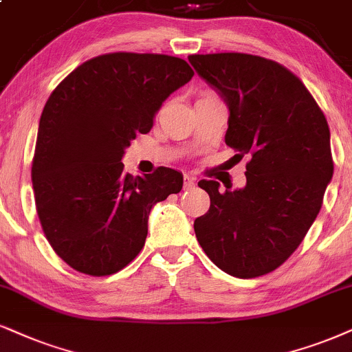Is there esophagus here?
Returning <instances> with one entry per match:
<instances>
[{
    "label": "esophagus",
    "mask_w": 352,
    "mask_h": 352,
    "mask_svg": "<svg viewBox=\"0 0 352 352\" xmlns=\"http://www.w3.org/2000/svg\"><path fill=\"white\" fill-rule=\"evenodd\" d=\"M197 185V179H195V177H191V175H185L184 177V188H191V186H195Z\"/></svg>",
    "instance_id": "1"
}]
</instances>
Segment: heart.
<instances>
[{
  "label": "heart",
  "mask_w": 352,
  "mask_h": 352,
  "mask_svg": "<svg viewBox=\"0 0 352 352\" xmlns=\"http://www.w3.org/2000/svg\"><path fill=\"white\" fill-rule=\"evenodd\" d=\"M203 97H204V96H203Z\"/></svg>",
  "instance_id": "1"
}]
</instances>
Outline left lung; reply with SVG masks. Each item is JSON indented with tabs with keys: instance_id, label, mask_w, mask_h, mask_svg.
<instances>
[{
	"instance_id": "obj_1",
	"label": "left lung",
	"mask_w": 352,
	"mask_h": 352,
	"mask_svg": "<svg viewBox=\"0 0 352 352\" xmlns=\"http://www.w3.org/2000/svg\"><path fill=\"white\" fill-rule=\"evenodd\" d=\"M188 61L228 105L226 144L250 155L243 188L199 182L211 206L195 234L224 273L263 276L294 253L320 212L333 177L330 128L300 79L276 61L247 53Z\"/></svg>"
}]
</instances>
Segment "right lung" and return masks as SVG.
<instances>
[{"instance_id":"obj_1","label":"right lung","mask_w":352,"mask_h":352,"mask_svg":"<svg viewBox=\"0 0 352 352\" xmlns=\"http://www.w3.org/2000/svg\"><path fill=\"white\" fill-rule=\"evenodd\" d=\"M193 74L182 58L107 53L78 66L48 97L32 161L35 206L47 240L73 270L109 276L124 268L144 247L154 204L182 190L180 172L159 167L133 177L122 159Z\"/></svg>"}]
</instances>
